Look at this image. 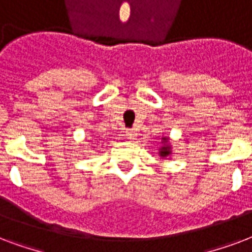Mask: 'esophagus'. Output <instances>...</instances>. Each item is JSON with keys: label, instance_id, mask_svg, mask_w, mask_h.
<instances>
[{"label": "esophagus", "instance_id": "34e87169", "mask_svg": "<svg viewBox=\"0 0 252 252\" xmlns=\"http://www.w3.org/2000/svg\"><path fill=\"white\" fill-rule=\"evenodd\" d=\"M136 135H138V134H136V131L135 130H127V131H126V136H127L128 139H135L136 138Z\"/></svg>", "mask_w": 252, "mask_h": 252}]
</instances>
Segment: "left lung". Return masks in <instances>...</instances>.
Wrapping results in <instances>:
<instances>
[{
  "mask_svg": "<svg viewBox=\"0 0 252 252\" xmlns=\"http://www.w3.org/2000/svg\"><path fill=\"white\" fill-rule=\"evenodd\" d=\"M163 140L164 142H167L168 140V138H163ZM159 154H160V157H168L169 154H171V150H169V146L168 144H165V146H163V147L160 148V151H159Z\"/></svg>",
  "mask_w": 252,
  "mask_h": 252,
  "instance_id": "left-lung-1",
  "label": "left lung"
}]
</instances>
